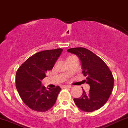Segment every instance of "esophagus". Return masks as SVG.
I'll list each match as a JSON object with an SVG mask.
<instances>
[{
  "instance_id": "1",
  "label": "esophagus",
  "mask_w": 128,
  "mask_h": 128,
  "mask_svg": "<svg viewBox=\"0 0 128 128\" xmlns=\"http://www.w3.org/2000/svg\"><path fill=\"white\" fill-rule=\"evenodd\" d=\"M63 87H64V88H71L72 86L71 85H64Z\"/></svg>"
}]
</instances>
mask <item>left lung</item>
<instances>
[{
  "mask_svg": "<svg viewBox=\"0 0 128 128\" xmlns=\"http://www.w3.org/2000/svg\"><path fill=\"white\" fill-rule=\"evenodd\" d=\"M76 55L81 61L82 73L86 77L90 90L83 89L80 97L74 98L76 105L81 110L92 112L102 107L108 101L113 88L114 78L104 61L94 53L84 48H74L67 50Z\"/></svg>",
  "mask_w": 128,
  "mask_h": 128,
  "instance_id": "8db88e82",
  "label": "left lung"
}]
</instances>
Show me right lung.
I'll use <instances>...</instances> for the list:
<instances>
[{"label": "right lung", "mask_w": 128, "mask_h": 128, "mask_svg": "<svg viewBox=\"0 0 128 128\" xmlns=\"http://www.w3.org/2000/svg\"><path fill=\"white\" fill-rule=\"evenodd\" d=\"M62 49L38 52L28 58L16 73V88L23 102L29 108L39 112H46L56 102L61 88L46 89L41 81L48 71L51 70Z\"/></svg>", "instance_id": "add662e5"}]
</instances>
